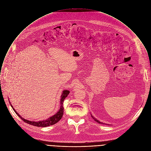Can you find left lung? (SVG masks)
I'll use <instances>...</instances> for the list:
<instances>
[{
  "instance_id": "1",
  "label": "left lung",
  "mask_w": 151,
  "mask_h": 151,
  "mask_svg": "<svg viewBox=\"0 0 151 151\" xmlns=\"http://www.w3.org/2000/svg\"><path fill=\"white\" fill-rule=\"evenodd\" d=\"M91 115V117H92V118H93L94 119V121H96L97 122H98V123H99V124H104L103 122H101L100 121H99L98 119H97L96 118H94V116H93L92 115ZM106 125H108V124H106Z\"/></svg>"
}]
</instances>
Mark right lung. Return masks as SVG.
<instances>
[{
    "label": "right lung",
    "instance_id": "1",
    "mask_svg": "<svg viewBox=\"0 0 151 151\" xmlns=\"http://www.w3.org/2000/svg\"><path fill=\"white\" fill-rule=\"evenodd\" d=\"M70 91L68 90H64L62 93V94L61 96V99H60V108L59 109V111L54 115H52V116H51L50 118H49L48 119H46V120H43V121H38V122H35V121H30L29 120H27L26 119H24L23 118H22L16 111L15 109L13 108V106L12 105V104H10L11 106L12 107L15 113L25 122L33 125V126H36V127H48V126H50L52 125H54L56 123H57L62 118L63 115V112H64V108H63V102L64 99L67 97V96L69 94ZM10 102V101H9Z\"/></svg>",
    "mask_w": 151,
    "mask_h": 151
}]
</instances>
